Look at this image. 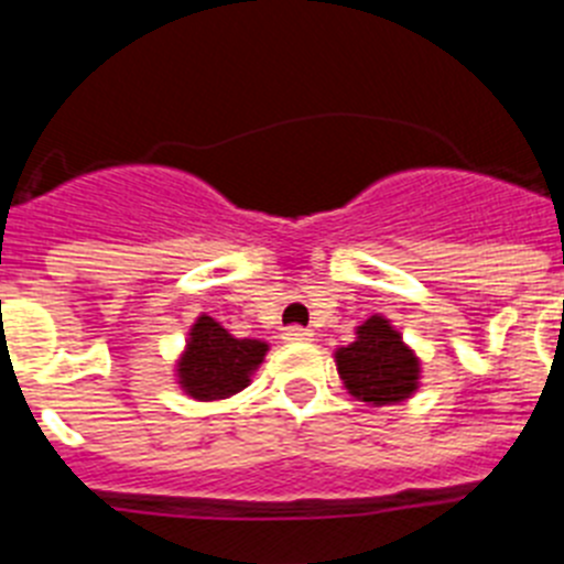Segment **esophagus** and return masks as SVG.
Listing matches in <instances>:
<instances>
[{"instance_id": "1", "label": "esophagus", "mask_w": 564, "mask_h": 564, "mask_svg": "<svg viewBox=\"0 0 564 564\" xmlns=\"http://www.w3.org/2000/svg\"><path fill=\"white\" fill-rule=\"evenodd\" d=\"M313 333L305 330V327H285V341H311Z\"/></svg>"}]
</instances>
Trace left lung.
Segmentation results:
<instances>
[{"mask_svg":"<svg viewBox=\"0 0 564 564\" xmlns=\"http://www.w3.org/2000/svg\"><path fill=\"white\" fill-rule=\"evenodd\" d=\"M336 367L347 392L372 406L406 401L421 383V358L381 313L356 327V341L338 347Z\"/></svg>","mask_w":564,"mask_h":564,"instance_id":"1","label":"left lung"}]
</instances>
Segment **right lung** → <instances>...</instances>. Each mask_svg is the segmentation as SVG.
Here are the masks:
<instances>
[{
	"label": "right lung",
	"instance_id": "add662e5",
	"mask_svg": "<svg viewBox=\"0 0 564 564\" xmlns=\"http://www.w3.org/2000/svg\"><path fill=\"white\" fill-rule=\"evenodd\" d=\"M265 352L268 341L231 336L217 318L203 313L188 330L174 376L194 401H223L246 390Z\"/></svg>",
	"mask_w": 564,
	"mask_h": 564
}]
</instances>
